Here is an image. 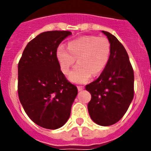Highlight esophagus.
I'll list each match as a JSON object with an SVG mask.
<instances>
[{
    "label": "esophagus",
    "mask_w": 151,
    "mask_h": 151,
    "mask_svg": "<svg viewBox=\"0 0 151 151\" xmlns=\"http://www.w3.org/2000/svg\"><path fill=\"white\" fill-rule=\"evenodd\" d=\"M84 89V86H81V85H79V86H78V90L79 91H82Z\"/></svg>",
    "instance_id": "esophagus-1"
}]
</instances>
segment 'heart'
Returning <instances> with one entry per match:
<instances>
[{
    "mask_svg": "<svg viewBox=\"0 0 151 151\" xmlns=\"http://www.w3.org/2000/svg\"><path fill=\"white\" fill-rule=\"evenodd\" d=\"M110 55V44L106 38L88 35L70 41L66 47L60 45L56 56L61 71L68 74L77 58V64L69 78L75 83H85L92 74L97 76L104 69Z\"/></svg>",
    "mask_w": 151,
    "mask_h": 151,
    "instance_id": "heart-1",
    "label": "heart"
}]
</instances>
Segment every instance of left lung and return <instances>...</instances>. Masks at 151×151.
<instances>
[{
    "mask_svg": "<svg viewBox=\"0 0 151 151\" xmlns=\"http://www.w3.org/2000/svg\"><path fill=\"white\" fill-rule=\"evenodd\" d=\"M110 44V55L98 78L85 86L91 99L89 115L96 124L108 126L122 118L134 97V72L129 55L115 36L102 31Z\"/></svg>",
    "mask_w": 151,
    "mask_h": 151,
    "instance_id": "left-lung-1",
    "label": "left lung"
}]
</instances>
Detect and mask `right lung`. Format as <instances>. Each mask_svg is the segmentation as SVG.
I'll return each instance as SVG.
<instances>
[{"label": "right lung", "instance_id": "add662e5", "mask_svg": "<svg viewBox=\"0 0 151 151\" xmlns=\"http://www.w3.org/2000/svg\"><path fill=\"white\" fill-rule=\"evenodd\" d=\"M72 33L50 31L37 35L24 49L18 64V94L28 116L47 129L62 127L78 94L57 59V47Z\"/></svg>", "mask_w": 151, "mask_h": 151}]
</instances>
